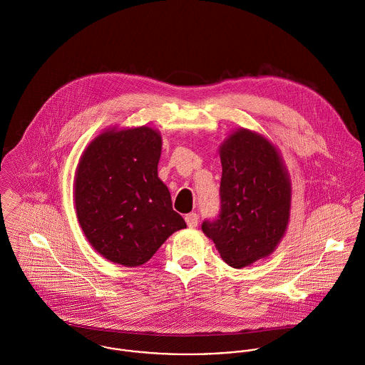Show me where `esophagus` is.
Instances as JSON below:
<instances>
[{"instance_id": "1", "label": "esophagus", "mask_w": 365, "mask_h": 365, "mask_svg": "<svg viewBox=\"0 0 365 365\" xmlns=\"http://www.w3.org/2000/svg\"><path fill=\"white\" fill-rule=\"evenodd\" d=\"M185 222H187L188 227H197V226H198V215L194 213V212L188 213V215L185 216Z\"/></svg>"}]
</instances>
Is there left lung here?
<instances>
[{
    "instance_id": "1",
    "label": "left lung",
    "mask_w": 365,
    "mask_h": 365,
    "mask_svg": "<svg viewBox=\"0 0 365 365\" xmlns=\"http://www.w3.org/2000/svg\"><path fill=\"white\" fill-rule=\"evenodd\" d=\"M222 161L220 210L204 220L202 232L220 257L243 268L269 256L285 235L291 182L274 145L256 132L239 129L219 150Z\"/></svg>"
}]
</instances>
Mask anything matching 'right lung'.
<instances>
[{
	"mask_svg": "<svg viewBox=\"0 0 365 365\" xmlns=\"http://www.w3.org/2000/svg\"><path fill=\"white\" fill-rule=\"evenodd\" d=\"M161 136L149 128H116L84 150L74 181L80 226L106 260L138 267L174 232L187 227L158 178Z\"/></svg>",
	"mask_w": 365,
	"mask_h": 365,
	"instance_id": "1",
	"label": "right lung"
}]
</instances>
